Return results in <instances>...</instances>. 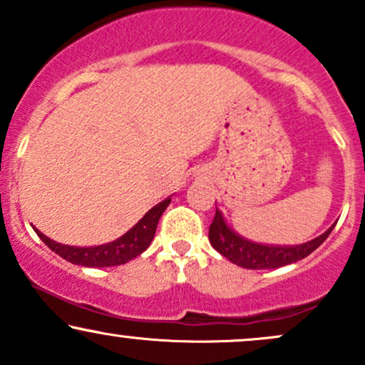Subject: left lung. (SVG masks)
Here are the masks:
<instances>
[{"mask_svg": "<svg viewBox=\"0 0 365 365\" xmlns=\"http://www.w3.org/2000/svg\"><path fill=\"white\" fill-rule=\"evenodd\" d=\"M331 226L328 232L322 233L321 237L314 238L307 244L295 247H279V245H261L254 242L245 240L235 232L228 228L225 223L221 212L216 209L215 220L209 226V242L221 255L230 259L233 264L247 269H274V267L287 266V264L297 262L300 259L307 257L319 247L326 238L329 237Z\"/></svg>", "mask_w": 365, "mask_h": 365, "instance_id": "left-lung-1", "label": "left lung"}]
</instances>
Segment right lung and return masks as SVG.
<instances>
[{
    "instance_id": "right-lung-1",
    "label": "right lung",
    "mask_w": 365,
    "mask_h": 365,
    "mask_svg": "<svg viewBox=\"0 0 365 365\" xmlns=\"http://www.w3.org/2000/svg\"><path fill=\"white\" fill-rule=\"evenodd\" d=\"M171 202V197L165 199L163 202H159L150 209L149 212H145V216L133 226L132 230H128L123 237L116 238L115 242L110 244L98 245V247H70L58 244V242L51 240L39 230H36L37 237L44 242L53 252H56L60 257L65 261L78 264V266H87V267H108V266H120L132 261L133 257L144 252L145 249L153 242L154 233H156L158 221L161 217L165 209L168 207Z\"/></svg>"
}]
</instances>
